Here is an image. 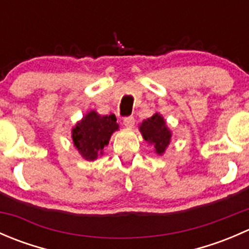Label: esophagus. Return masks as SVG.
<instances>
[{
  "label": "esophagus",
  "instance_id": "34e87169",
  "mask_svg": "<svg viewBox=\"0 0 249 249\" xmlns=\"http://www.w3.org/2000/svg\"><path fill=\"white\" fill-rule=\"evenodd\" d=\"M123 123L126 127H132L135 125V118L134 117H126L123 119Z\"/></svg>",
  "mask_w": 249,
  "mask_h": 249
}]
</instances>
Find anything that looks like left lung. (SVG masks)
<instances>
[{"instance_id":"1","label":"left lung","mask_w":249,"mask_h":249,"mask_svg":"<svg viewBox=\"0 0 249 249\" xmlns=\"http://www.w3.org/2000/svg\"><path fill=\"white\" fill-rule=\"evenodd\" d=\"M140 131L143 139L149 144L154 145L157 154L162 155L171 142L172 134L167 127L164 117L160 113H155L148 119L143 120L140 125Z\"/></svg>"}]
</instances>
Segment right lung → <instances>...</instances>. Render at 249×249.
<instances>
[{
	"mask_svg": "<svg viewBox=\"0 0 249 249\" xmlns=\"http://www.w3.org/2000/svg\"><path fill=\"white\" fill-rule=\"evenodd\" d=\"M118 129L114 114L101 115L90 110L72 129V140L79 154L88 161H94L102 154L112 134Z\"/></svg>",
	"mask_w": 249,
	"mask_h": 249,
	"instance_id": "right-lung-1",
	"label": "right lung"
}]
</instances>
